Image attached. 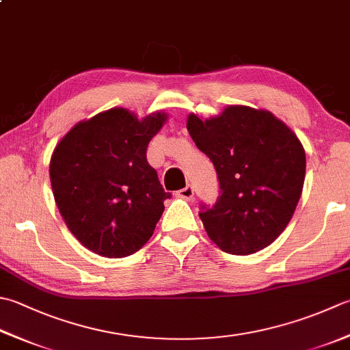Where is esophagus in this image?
<instances>
[{"label": "esophagus", "mask_w": 350, "mask_h": 350, "mask_svg": "<svg viewBox=\"0 0 350 350\" xmlns=\"http://www.w3.org/2000/svg\"><path fill=\"white\" fill-rule=\"evenodd\" d=\"M177 197L183 198V200H193V197H194V188L191 187V185H188V187H185V188L177 191Z\"/></svg>", "instance_id": "1"}]
</instances>
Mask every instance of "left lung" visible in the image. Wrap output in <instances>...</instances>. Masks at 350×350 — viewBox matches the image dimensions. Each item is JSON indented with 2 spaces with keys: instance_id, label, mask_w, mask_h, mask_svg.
<instances>
[{
  "instance_id": "8db88e82",
  "label": "left lung",
  "mask_w": 350,
  "mask_h": 350,
  "mask_svg": "<svg viewBox=\"0 0 350 350\" xmlns=\"http://www.w3.org/2000/svg\"><path fill=\"white\" fill-rule=\"evenodd\" d=\"M187 129L220 182L215 204L202 203L198 212L209 238L230 255L265 249L302 194L306 157L299 138L271 112L249 106H228L209 120L189 113Z\"/></svg>"
}]
</instances>
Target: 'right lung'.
I'll return each mask as SVG.
<instances>
[{"mask_svg":"<svg viewBox=\"0 0 350 350\" xmlns=\"http://www.w3.org/2000/svg\"><path fill=\"white\" fill-rule=\"evenodd\" d=\"M163 112L138 120L113 107L80 121L54 148L50 179L60 215L79 241L105 258L138 252L171 197L147 162Z\"/></svg>","mask_w":350,"mask_h":350,"instance_id":"1","label":"right lung"}]
</instances>
